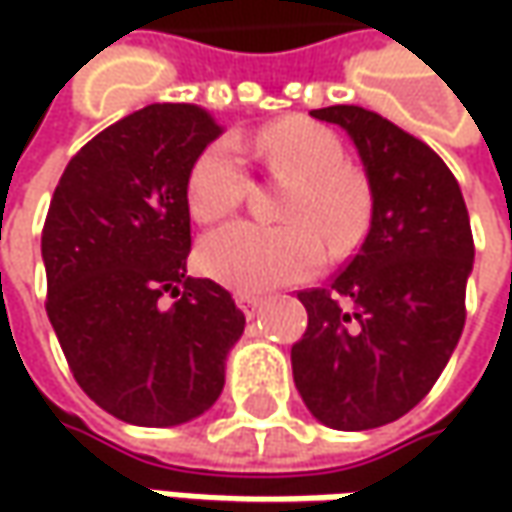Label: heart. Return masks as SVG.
Wrapping results in <instances>:
<instances>
[{
    "instance_id": "b5f03b06",
    "label": "heart",
    "mask_w": 512,
    "mask_h": 512,
    "mask_svg": "<svg viewBox=\"0 0 512 512\" xmlns=\"http://www.w3.org/2000/svg\"><path fill=\"white\" fill-rule=\"evenodd\" d=\"M247 242H256V247L262 250H273L279 253V259L273 265L262 267L256 273V287H285L293 285L302 276V250L299 245H293L282 233H247V230H233V233H222L213 242V253L216 262H233L239 253H245ZM291 253V262L285 263L286 253Z\"/></svg>"
}]
</instances>
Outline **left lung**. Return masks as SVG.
I'll return each instance as SVG.
<instances>
[{
  "label": "left lung",
  "mask_w": 512,
  "mask_h": 512,
  "mask_svg": "<svg viewBox=\"0 0 512 512\" xmlns=\"http://www.w3.org/2000/svg\"><path fill=\"white\" fill-rule=\"evenodd\" d=\"M222 136L199 105H148L68 162L42 227L48 319L73 379L110 416L185 424L222 396L245 313L187 276V182Z\"/></svg>",
  "instance_id": "1"
}]
</instances>
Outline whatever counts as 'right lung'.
Segmentation results:
<instances>
[{
	"mask_svg": "<svg viewBox=\"0 0 512 512\" xmlns=\"http://www.w3.org/2000/svg\"><path fill=\"white\" fill-rule=\"evenodd\" d=\"M342 125L370 182V227L327 287L299 296L307 330L290 350L307 410L333 430L396 422L436 384L464 327L473 233L459 182L419 139L362 108Z\"/></svg>",
	"mask_w": 512,
	"mask_h": 512,
	"instance_id": "right-lung-1",
	"label": "right lung"
}]
</instances>
